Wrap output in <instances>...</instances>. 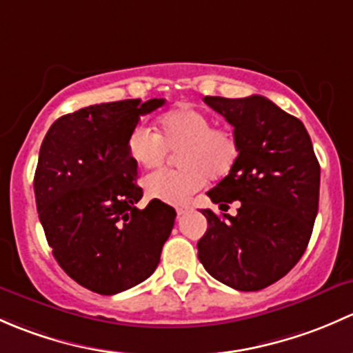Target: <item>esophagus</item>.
Returning <instances> with one entry per match:
<instances>
[{"mask_svg": "<svg viewBox=\"0 0 353 353\" xmlns=\"http://www.w3.org/2000/svg\"><path fill=\"white\" fill-rule=\"evenodd\" d=\"M188 210H190V207H188V205H178L176 207V214H178V216H183V214H187Z\"/></svg>", "mask_w": 353, "mask_h": 353, "instance_id": "1", "label": "esophagus"}]
</instances>
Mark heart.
I'll return each mask as SVG.
<instances>
[{
	"label": "heart",
	"instance_id": "obj_1",
	"mask_svg": "<svg viewBox=\"0 0 353 353\" xmlns=\"http://www.w3.org/2000/svg\"><path fill=\"white\" fill-rule=\"evenodd\" d=\"M134 165L158 168L166 154L175 152L178 170H161L144 180L150 199L165 203L187 202L207 176L221 178L231 172L239 158V141L228 127H214L212 119L195 108L183 107L159 115L154 134L139 125L127 139Z\"/></svg>",
	"mask_w": 353,
	"mask_h": 353
}]
</instances>
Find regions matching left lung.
I'll list each match as a JSON object with an SVG mask.
<instances>
[{
  "label": "left lung",
  "mask_w": 353,
  "mask_h": 353,
  "mask_svg": "<svg viewBox=\"0 0 353 353\" xmlns=\"http://www.w3.org/2000/svg\"><path fill=\"white\" fill-rule=\"evenodd\" d=\"M234 127L239 158L210 201L236 216L203 209L207 231L197 243L207 272L236 290H260L282 279L310 243L319 201V163L299 119L265 97H205Z\"/></svg>",
  "instance_id": "1"
}]
</instances>
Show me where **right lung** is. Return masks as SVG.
<instances>
[{"instance_id":"add662e5","label":"right lung","mask_w":353,"mask_h":353,"mask_svg":"<svg viewBox=\"0 0 353 353\" xmlns=\"http://www.w3.org/2000/svg\"><path fill=\"white\" fill-rule=\"evenodd\" d=\"M163 98L90 105L63 115L42 141L34 178L39 219L52 255L79 285L103 296L141 284L156 270L176 212L151 201L127 139Z\"/></svg>"}]
</instances>
